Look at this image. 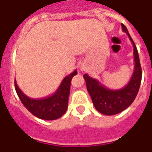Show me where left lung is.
Listing matches in <instances>:
<instances>
[{"instance_id":"left-lung-1","label":"left lung","mask_w":152,"mask_h":152,"mask_svg":"<svg viewBox=\"0 0 152 152\" xmlns=\"http://www.w3.org/2000/svg\"><path fill=\"white\" fill-rule=\"evenodd\" d=\"M121 25L122 31L126 33L134 48V67L133 74L127 85L122 88L113 90L104 86L97 80L93 79L88 74L84 75L87 90L92 98L94 107L98 112L104 115H114L129 107L138 94L142 80V69L136 46L126 26Z\"/></svg>"}]
</instances>
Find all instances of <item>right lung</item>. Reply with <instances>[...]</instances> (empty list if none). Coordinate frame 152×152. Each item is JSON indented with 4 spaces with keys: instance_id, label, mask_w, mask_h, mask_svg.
Returning a JSON list of instances; mask_svg holds the SVG:
<instances>
[{
    "instance_id": "add662e5",
    "label": "right lung",
    "mask_w": 152,
    "mask_h": 152,
    "mask_svg": "<svg viewBox=\"0 0 152 152\" xmlns=\"http://www.w3.org/2000/svg\"><path fill=\"white\" fill-rule=\"evenodd\" d=\"M77 74L75 70L63 80L58 89L48 97L33 99L23 93L15 80V89L24 106L33 115L43 120H56L61 118L67 110L68 97L70 94L71 80Z\"/></svg>"
}]
</instances>
